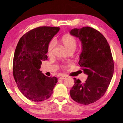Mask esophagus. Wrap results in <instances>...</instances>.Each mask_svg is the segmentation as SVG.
<instances>
[{
	"label": "esophagus",
	"instance_id": "obj_1",
	"mask_svg": "<svg viewBox=\"0 0 123 123\" xmlns=\"http://www.w3.org/2000/svg\"><path fill=\"white\" fill-rule=\"evenodd\" d=\"M66 78V76H64V75H62V76H61L60 77V79H62V80H63V79H64Z\"/></svg>",
	"mask_w": 123,
	"mask_h": 123
}]
</instances>
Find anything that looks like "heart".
I'll return each mask as SVG.
<instances>
[{"instance_id": "heart-1", "label": "heart", "mask_w": 123, "mask_h": 123, "mask_svg": "<svg viewBox=\"0 0 123 123\" xmlns=\"http://www.w3.org/2000/svg\"><path fill=\"white\" fill-rule=\"evenodd\" d=\"M60 42L63 45L64 48L68 52H73L76 48L77 42L76 39L70 35H65L60 38ZM55 47V42L52 40L50 42L48 45L47 54L48 56H51L53 54V50ZM62 68H64V66H62Z\"/></svg>"}]
</instances>
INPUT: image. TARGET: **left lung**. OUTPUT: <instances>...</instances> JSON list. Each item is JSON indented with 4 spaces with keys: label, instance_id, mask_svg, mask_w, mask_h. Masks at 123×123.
Returning <instances> with one entry per match:
<instances>
[{
    "label": "left lung",
    "instance_id": "left-lung-1",
    "mask_svg": "<svg viewBox=\"0 0 123 123\" xmlns=\"http://www.w3.org/2000/svg\"><path fill=\"white\" fill-rule=\"evenodd\" d=\"M70 34L81 42L79 64L88 75L85 83L74 78L70 97L78 103L89 105L105 94L114 72V62L106 39L98 31L89 26L74 29Z\"/></svg>",
    "mask_w": 123,
    "mask_h": 123
}]
</instances>
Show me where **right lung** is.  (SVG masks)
<instances>
[{
	"mask_svg": "<svg viewBox=\"0 0 123 123\" xmlns=\"http://www.w3.org/2000/svg\"><path fill=\"white\" fill-rule=\"evenodd\" d=\"M59 27L40 26L20 38L13 61V75L17 87L27 99L42 101L51 96L57 82L56 77L45 76L39 70L47 60L48 45L59 31Z\"/></svg>",
	"mask_w": 123,
	"mask_h": 123,
	"instance_id": "right-lung-1",
	"label": "right lung"
}]
</instances>
